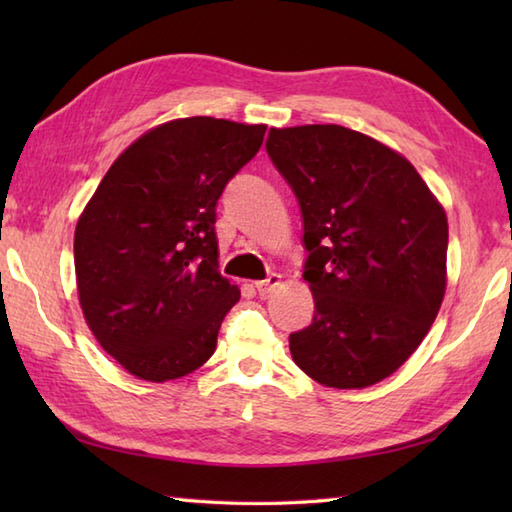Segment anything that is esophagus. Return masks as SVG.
<instances>
[{
	"label": "esophagus",
	"instance_id": "1",
	"mask_svg": "<svg viewBox=\"0 0 512 512\" xmlns=\"http://www.w3.org/2000/svg\"><path fill=\"white\" fill-rule=\"evenodd\" d=\"M279 284H281V277H279V275H270V277H266V279H262V281H255V288H257L259 295L266 297V295H270V292H273Z\"/></svg>",
	"mask_w": 512,
	"mask_h": 512
}]
</instances>
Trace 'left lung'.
Masks as SVG:
<instances>
[{"label":"left lung","instance_id":"left-lung-1","mask_svg":"<svg viewBox=\"0 0 512 512\" xmlns=\"http://www.w3.org/2000/svg\"><path fill=\"white\" fill-rule=\"evenodd\" d=\"M266 151L297 195L314 297L290 354L317 383L361 389L427 336L447 288L449 226L409 160L341 125L270 129Z\"/></svg>","mask_w":512,"mask_h":512}]
</instances>
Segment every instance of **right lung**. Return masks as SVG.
<instances>
[{"label": "right lung", "instance_id": "1", "mask_svg": "<svg viewBox=\"0 0 512 512\" xmlns=\"http://www.w3.org/2000/svg\"><path fill=\"white\" fill-rule=\"evenodd\" d=\"M266 125L193 116L151 129L105 173L74 231L81 308L129 374L165 383L209 361L239 301L217 273L215 206Z\"/></svg>", "mask_w": 512, "mask_h": 512}]
</instances>
